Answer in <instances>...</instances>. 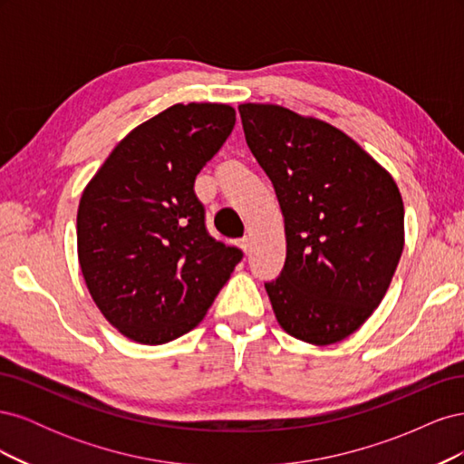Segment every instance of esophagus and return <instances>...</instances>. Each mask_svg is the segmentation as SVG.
I'll use <instances>...</instances> for the list:
<instances>
[{
  "instance_id": "34e87169",
  "label": "esophagus",
  "mask_w": 464,
  "mask_h": 464,
  "mask_svg": "<svg viewBox=\"0 0 464 464\" xmlns=\"http://www.w3.org/2000/svg\"><path fill=\"white\" fill-rule=\"evenodd\" d=\"M240 247L244 249V254H249V247H251V242H249V237L247 236H244L242 240H240Z\"/></svg>"
}]
</instances>
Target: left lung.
Masks as SVG:
<instances>
[{
	"label": "left lung",
	"instance_id": "left-lung-1",
	"mask_svg": "<svg viewBox=\"0 0 464 464\" xmlns=\"http://www.w3.org/2000/svg\"><path fill=\"white\" fill-rule=\"evenodd\" d=\"M246 143L273 181L286 261L265 283L276 321L325 346L382 304L404 247L395 179L354 139L276 104H240Z\"/></svg>",
	"mask_w": 464,
	"mask_h": 464
}]
</instances>
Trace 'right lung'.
<instances>
[{"instance_id":"obj_1","label":"right lung","mask_w":464,"mask_h":464,"mask_svg":"<svg viewBox=\"0 0 464 464\" xmlns=\"http://www.w3.org/2000/svg\"><path fill=\"white\" fill-rule=\"evenodd\" d=\"M234 123L228 104L166 108L125 135L82 191V276L98 310L135 343L191 331L244 257L208 236L193 189Z\"/></svg>"}]
</instances>
